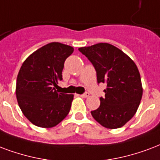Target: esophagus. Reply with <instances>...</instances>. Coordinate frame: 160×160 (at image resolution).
<instances>
[{"instance_id":"1","label":"esophagus","mask_w":160,"mask_h":160,"mask_svg":"<svg viewBox=\"0 0 160 160\" xmlns=\"http://www.w3.org/2000/svg\"><path fill=\"white\" fill-rule=\"evenodd\" d=\"M90 96V94L88 93V92H85V93H83L82 95H80V96H82V97H88V96Z\"/></svg>"}]
</instances>
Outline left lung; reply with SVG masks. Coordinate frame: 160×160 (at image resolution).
Masks as SVG:
<instances>
[{
  "label": "left lung",
  "mask_w": 160,
  "mask_h": 160,
  "mask_svg": "<svg viewBox=\"0 0 160 160\" xmlns=\"http://www.w3.org/2000/svg\"><path fill=\"white\" fill-rule=\"evenodd\" d=\"M96 72L97 83L107 84L105 96L91 115L107 128H118L137 112L142 88L137 65L119 48L107 42L79 48Z\"/></svg>",
  "instance_id": "8db88e82"
}]
</instances>
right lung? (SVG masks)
Here are the masks:
<instances>
[{
	"instance_id": "add662e5",
	"label": "right lung",
	"mask_w": 160,
	"mask_h": 160,
	"mask_svg": "<svg viewBox=\"0 0 160 160\" xmlns=\"http://www.w3.org/2000/svg\"><path fill=\"white\" fill-rule=\"evenodd\" d=\"M74 48L50 42L32 53L21 67L16 95L24 116L40 128H53L69 112L74 96L56 91L64 62Z\"/></svg>"
}]
</instances>
